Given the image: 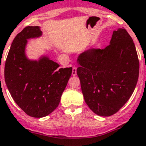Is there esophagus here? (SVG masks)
<instances>
[{
	"label": "esophagus",
	"mask_w": 146,
	"mask_h": 146,
	"mask_svg": "<svg viewBox=\"0 0 146 146\" xmlns=\"http://www.w3.org/2000/svg\"><path fill=\"white\" fill-rule=\"evenodd\" d=\"M72 74L73 76H75L77 74V67L74 66L73 68H72Z\"/></svg>",
	"instance_id": "1"
}]
</instances>
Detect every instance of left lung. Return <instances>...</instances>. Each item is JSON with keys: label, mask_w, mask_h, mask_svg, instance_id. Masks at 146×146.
<instances>
[{"label": "left lung", "mask_w": 146, "mask_h": 146, "mask_svg": "<svg viewBox=\"0 0 146 146\" xmlns=\"http://www.w3.org/2000/svg\"><path fill=\"white\" fill-rule=\"evenodd\" d=\"M77 74L84 100L101 116L117 113L133 94L139 78L135 44L125 28L113 33L105 48H91L78 56Z\"/></svg>", "instance_id": "left-lung-1"}]
</instances>
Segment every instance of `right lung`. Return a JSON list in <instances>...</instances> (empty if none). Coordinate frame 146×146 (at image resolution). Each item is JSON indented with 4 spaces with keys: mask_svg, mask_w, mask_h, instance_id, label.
<instances>
[{
    "mask_svg": "<svg viewBox=\"0 0 146 146\" xmlns=\"http://www.w3.org/2000/svg\"><path fill=\"white\" fill-rule=\"evenodd\" d=\"M38 26H27L15 37L6 60L4 78L10 95L30 116L42 118L58 107L72 75V67L60 68L48 56L31 60L26 56L27 39L42 36Z\"/></svg>",
    "mask_w": 146,
    "mask_h": 146,
    "instance_id": "add662e5",
    "label": "right lung"
}]
</instances>
